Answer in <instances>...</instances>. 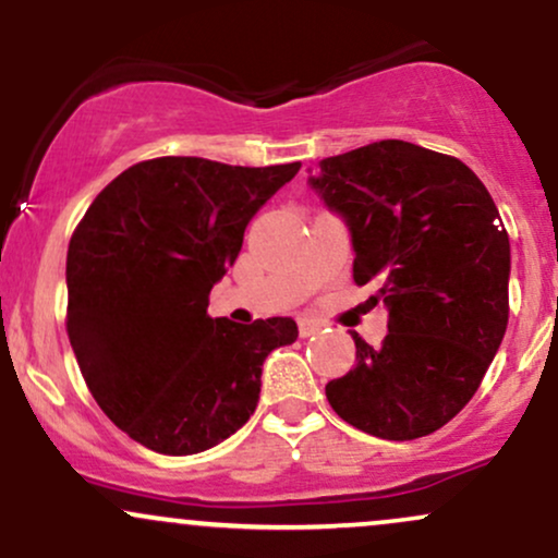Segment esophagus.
Masks as SVG:
<instances>
[{"mask_svg": "<svg viewBox=\"0 0 558 558\" xmlns=\"http://www.w3.org/2000/svg\"><path fill=\"white\" fill-rule=\"evenodd\" d=\"M323 330V323H317V319H299V336L301 338H310L315 336V332Z\"/></svg>", "mask_w": 558, "mask_h": 558, "instance_id": "34e87169", "label": "esophagus"}]
</instances>
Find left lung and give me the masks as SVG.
<instances>
[{
	"mask_svg": "<svg viewBox=\"0 0 558 558\" xmlns=\"http://www.w3.org/2000/svg\"><path fill=\"white\" fill-rule=\"evenodd\" d=\"M312 191L345 222L354 280L388 310L380 349L325 386L349 425L386 440L444 427L475 396L509 323L511 248L483 181L457 157L399 138L328 157Z\"/></svg>",
	"mask_w": 558,
	"mask_h": 558,
	"instance_id": "1",
	"label": "left lung"
}]
</instances>
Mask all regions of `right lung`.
Masks as SVG:
<instances>
[{
  "mask_svg": "<svg viewBox=\"0 0 558 558\" xmlns=\"http://www.w3.org/2000/svg\"><path fill=\"white\" fill-rule=\"evenodd\" d=\"M299 168L159 157L120 172L83 215L68 246V338L101 412L136 444L189 457L257 409L262 364L296 341V323L209 317V291Z\"/></svg>",
  "mask_w": 558,
  "mask_h": 558,
  "instance_id": "right-lung-1",
  "label": "right lung"
}]
</instances>
